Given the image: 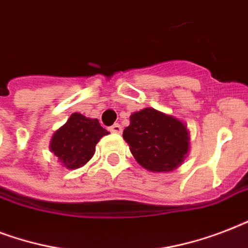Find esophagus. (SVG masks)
<instances>
[{
    "instance_id": "34e87169",
    "label": "esophagus",
    "mask_w": 248,
    "mask_h": 248,
    "mask_svg": "<svg viewBox=\"0 0 248 248\" xmlns=\"http://www.w3.org/2000/svg\"><path fill=\"white\" fill-rule=\"evenodd\" d=\"M109 131L114 132V134H121V132H122V127H121V124H114L109 127Z\"/></svg>"
}]
</instances>
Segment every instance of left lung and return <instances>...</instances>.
Instances as JSON below:
<instances>
[{
    "mask_svg": "<svg viewBox=\"0 0 248 248\" xmlns=\"http://www.w3.org/2000/svg\"><path fill=\"white\" fill-rule=\"evenodd\" d=\"M132 155L153 172H169L184 161L189 149L186 126L172 116L145 108L130 117L124 130Z\"/></svg>",
    "mask_w": 248,
    "mask_h": 248,
    "instance_id": "left-lung-1",
    "label": "left lung"
}]
</instances>
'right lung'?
<instances>
[{
    "instance_id": "1",
    "label": "right lung",
    "mask_w": 248,
    "mask_h": 248,
    "mask_svg": "<svg viewBox=\"0 0 248 248\" xmlns=\"http://www.w3.org/2000/svg\"><path fill=\"white\" fill-rule=\"evenodd\" d=\"M108 134L96 118L73 113L67 124L54 134L50 149L67 169H78L89 162L97 141Z\"/></svg>"
}]
</instances>
